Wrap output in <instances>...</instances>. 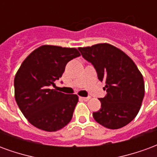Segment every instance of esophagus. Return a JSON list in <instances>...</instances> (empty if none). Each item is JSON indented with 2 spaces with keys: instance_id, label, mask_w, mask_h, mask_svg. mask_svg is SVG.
Here are the masks:
<instances>
[{
  "instance_id": "esophagus-1",
  "label": "esophagus",
  "mask_w": 157,
  "mask_h": 157,
  "mask_svg": "<svg viewBox=\"0 0 157 157\" xmlns=\"http://www.w3.org/2000/svg\"><path fill=\"white\" fill-rule=\"evenodd\" d=\"M80 98L82 99V100H83V101L86 102V101H88L89 99H90V98H89V97H86V98H85V97H81Z\"/></svg>"
}]
</instances>
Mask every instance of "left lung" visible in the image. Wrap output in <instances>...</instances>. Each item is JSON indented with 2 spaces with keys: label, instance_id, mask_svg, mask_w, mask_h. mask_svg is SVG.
I'll return each mask as SVG.
<instances>
[{
  "label": "left lung",
  "instance_id": "8db88e82",
  "mask_svg": "<svg viewBox=\"0 0 157 157\" xmlns=\"http://www.w3.org/2000/svg\"><path fill=\"white\" fill-rule=\"evenodd\" d=\"M82 57L95 68L100 82H105L107 94L99 98L101 109L92 113L100 124L116 129L138 114L145 95L141 73L128 55L109 44L78 48Z\"/></svg>",
  "mask_w": 157,
  "mask_h": 157
}]
</instances>
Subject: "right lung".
Listing matches in <instances>:
<instances>
[{
  "label": "right lung",
  "mask_w": 157,
  "mask_h": 157,
  "mask_svg": "<svg viewBox=\"0 0 157 157\" xmlns=\"http://www.w3.org/2000/svg\"><path fill=\"white\" fill-rule=\"evenodd\" d=\"M80 55L75 48L43 45L22 62L14 79L15 99L22 114L36 128L56 131L71 121L78 97L52 86L55 87L66 64Z\"/></svg>",
  "instance_id": "add662e5"
}]
</instances>
